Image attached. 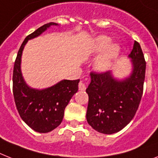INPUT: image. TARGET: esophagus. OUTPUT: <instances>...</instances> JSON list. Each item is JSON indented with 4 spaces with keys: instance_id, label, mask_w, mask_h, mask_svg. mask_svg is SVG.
Instances as JSON below:
<instances>
[{
    "instance_id": "1",
    "label": "esophagus",
    "mask_w": 158,
    "mask_h": 158,
    "mask_svg": "<svg viewBox=\"0 0 158 158\" xmlns=\"http://www.w3.org/2000/svg\"><path fill=\"white\" fill-rule=\"evenodd\" d=\"M78 87H79V90H85L86 89V85L83 83V82H79V85H78Z\"/></svg>"
}]
</instances>
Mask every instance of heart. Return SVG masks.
<instances>
[{
  "mask_svg": "<svg viewBox=\"0 0 158 158\" xmlns=\"http://www.w3.org/2000/svg\"><path fill=\"white\" fill-rule=\"evenodd\" d=\"M119 52V47L116 44L111 45V40L105 35L96 38L91 44L89 50V53L92 56H97L102 53L94 63L95 69L101 73L109 71L113 67Z\"/></svg>",
  "mask_w": 158,
  "mask_h": 158,
  "instance_id": "b5f03b06",
  "label": "heart"
}]
</instances>
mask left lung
Masks as SVG:
<instances>
[{
  "label": "left lung",
  "instance_id": "left-lung-1",
  "mask_svg": "<svg viewBox=\"0 0 158 158\" xmlns=\"http://www.w3.org/2000/svg\"><path fill=\"white\" fill-rule=\"evenodd\" d=\"M133 70L123 81L114 79L110 72H91V82L86 89L89 95L87 122L103 134L118 132L135 116L141 100L145 78L146 62L140 44L135 41L129 55Z\"/></svg>",
  "mask_w": 158,
  "mask_h": 158
}]
</instances>
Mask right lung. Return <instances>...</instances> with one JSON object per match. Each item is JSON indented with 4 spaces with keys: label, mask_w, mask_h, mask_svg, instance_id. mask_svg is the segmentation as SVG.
I'll list each match as a JSON object with an SVG mask.
<instances>
[{
    "label": "right lung",
    "mask_w": 158,
    "mask_h": 158,
    "mask_svg": "<svg viewBox=\"0 0 158 158\" xmlns=\"http://www.w3.org/2000/svg\"><path fill=\"white\" fill-rule=\"evenodd\" d=\"M49 23L38 28L26 37L14 62L13 73V94L17 110L21 118L30 127L40 133L56 128L64 118V109L78 90V80H63L44 89H35L26 84L21 73V57L27 41L37 37L51 26Z\"/></svg>",
    "instance_id": "obj_1"
}]
</instances>
